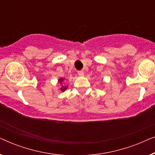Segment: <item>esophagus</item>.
Masks as SVG:
<instances>
[{
  "label": "esophagus",
  "instance_id": "obj_1",
  "mask_svg": "<svg viewBox=\"0 0 155 155\" xmlns=\"http://www.w3.org/2000/svg\"><path fill=\"white\" fill-rule=\"evenodd\" d=\"M78 75H80V76H83L84 75V71H78Z\"/></svg>",
  "mask_w": 155,
  "mask_h": 155
}]
</instances>
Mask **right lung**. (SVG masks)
I'll list each match as a JSON object with an SVG mask.
<instances>
[{"label":"right lung","mask_w":155,"mask_h":155,"mask_svg":"<svg viewBox=\"0 0 155 155\" xmlns=\"http://www.w3.org/2000/svg\"><path fill=\"white\" fill-rule=\"evenodd\" d=\"M63 80V79H60L59 80V81H60V82H61ZM66 90V87H62V88H61V90H62V91H64V90Z\"/></svg>","instance_id":"right-lung-1"}]
</instances>
